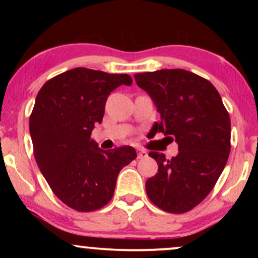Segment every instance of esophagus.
<instances>
[{
	"label": "esophagus",
	"mask_w": 258,
	"mask_h": 258,
	"mask_svg": "<svg viewBox=\"0 0 258 258\" xmlns=\"http://www.w3.org/2000/svg\"><path fill=\"white\" fill-rule=\"evenodd\" d=\"M147 156H148L147 152H144V150L138 149V154H137V158H138V159H144V158H147Z\"/></svg>",
	"instance_id": "1"
}]
</instances>
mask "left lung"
I'll return each instance as SVG.
<instances>
[{
    "mask_svg": "<svg viewBox=\"0 0 258 258\" xmlns=\"http://www.w3.org/2000/svg\"><path fill=\"white\" fill-rule=\"evenodd\" d=\"M153 99L161 120L153 132L177 142L178 154L166 159L150 152L158 173L146 182L150 201L166 212L184 214L212 190L230 153V119L215 86L183 69L135 75Z\"/></svg>",
    "mask_w": 258,
    "mask_h": 258,
    "instance_id": "1",
    "label": "left lung"
}]
</instances>
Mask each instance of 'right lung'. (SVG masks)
Wrapping results in <instances>:
<instances>
[{"label": "right lung", "instance_id": "obj_1", "mask_svg": "<svg viewBox=\"0 0 258 258\" xmlns=\"http://www.w3.org/2000/svg\"><path fill=\"white\" fill-rule=\"evenodd\" d=\"M121 85L131 86V76L75 68L48 80L35 100L29 127L38 168L58 199L76 211L106 205L121 168L137 158L135 148L102 150L91 138L109 94Z\"/></svg>", "mask_w": 258, "mask_h": 258}]
</instances>
